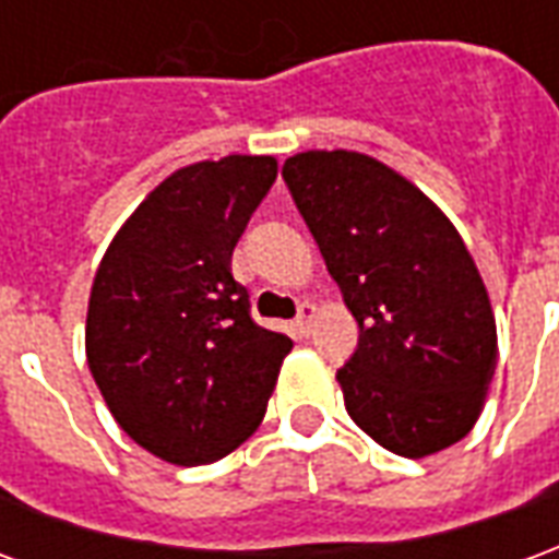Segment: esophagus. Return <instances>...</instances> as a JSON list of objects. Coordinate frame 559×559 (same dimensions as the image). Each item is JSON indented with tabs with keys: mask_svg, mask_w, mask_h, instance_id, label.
Instances as JSON below:
<instances>
[{
	"mask_svg": "<svg viewBox=\"0 0 559 559\" xmlns=\"http://www.w3.org/2000/svg\"><path fill=\"white\" fill-rule=\"evenodd\" d=\"M317 305L314 302H302L299 305V317L293 320V326H296V332L299 335H311V326H314V320H317Z\"/></svg>",
	"mask_w": 559,
	"mask_h": 559,
	"instance_id": "34e87169",
	"label": "esophagus"
}]
</instances>
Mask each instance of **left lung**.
I'll return each mask as SVG.
<instances>
[{"instance_id":"left-lung-1","label":"left lung","mask_w":559,"mask_h":559,"mask_svg":"<svg viewBox=\"0 0 559 559\" xmlns=\"http://www.w3.org/2000/svg\"><path fill=\"white\" fill-rule=\"evenodd\" d=\"M281 173L359 323L335 374L350 419L404 457L467 437L491 386L497 323L455 224L362 152L308 148Z\"/></svg>"}]
</instances>
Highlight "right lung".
Wrapping results in <instances>:
<instances>
[{
  "mask_svg": "<svg viewBox=\"0 0 559 559\" xmlns=\"http://www.w3.org/2000/svg\"><path fill=\"white\" fill-rule=\"evenodd\" d=\"M278 176L272 155L170 173L104 251L86 362L119 428L167 464L230 455L263 421L293 341L251 320L230 257Z\"/></svg>",
  "mask_w": 559,
  "mask_h": 559,
  "instance_id": "obj_1",
  "label": "right lung"
}]
</instances>
